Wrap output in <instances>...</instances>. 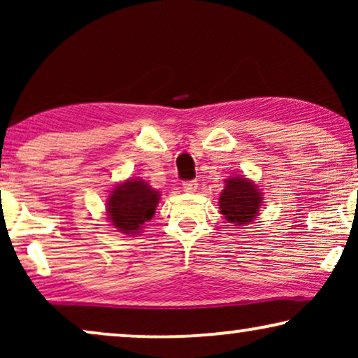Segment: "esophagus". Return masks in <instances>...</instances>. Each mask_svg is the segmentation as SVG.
Segmentation results:
<instances>
[{
  "label": "esophagus",
  "mask_w": 358,
  "mask_h": 358,
  "mask_svg": "<svg viewBox=\"0 0 358 358\" xmlns=\"http://www.w3.org/2000/svg\"><path fill=\"white\" fill-rule=\"evenodd\" d=\"M182 187H184L185 192L194 194L195 190H197V187H199V182H197V180H185V182L182 184Z\"/></svg>",
  "instance_id": "obj_1"
}]
</instances>
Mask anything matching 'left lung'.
I'll use <instances>...</instances> for the list:
<instances>
[{
	"mask_svg": "<svg viewBox=\"0 0 358 358\" xmlns=\"http://www.w3.org/2000/svg\"><path fill=\"white\" fill-rule=\"evenodd\" d=\"M220 212L234 227L249 224L261 212L262 192L252 180L243 176L224 179V189L220 194Z\"/></svg>",
	"mask_w": 358,
	"mask_h": 358,
	"instance_id": "8db88e82",
	"label": "left lung"
}]
</instances>
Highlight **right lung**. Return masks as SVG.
Listing matches in <instances>:
<instances>
[{
  "mask_svg": "<svg viewBox=\"0 0 358 358\" xmlns=\"http://www.w3.org/2000/svg\"><path fill=\"white\" fill-rule=\"evenodd\" d=\"M159 192L143 179H129L112 189L107 199V218L119 231L135 236L153 218Z\"/></svg>",
  "mask_w": 358,
  "mask_h": 358,
  "instance_id": "add662e5",
  "label": "right lung"
}]
</instances>
